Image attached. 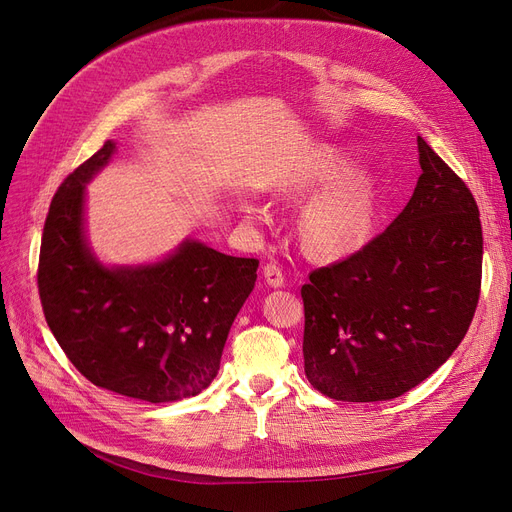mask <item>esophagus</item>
<instances>
[{
  "label": "esophagus",
  "mask_w": 512,
  "mask_h": 512,
  "mask_svg": "<svg viewBox=\"0 0 512 512\" xmlns=\"http://www.w3.org/2000/svg\"><path fill=\"white\" fill-rule=\"evenodd\" d=\"M264 281L269 283L271 287H281L285 283V275L283 269L277 262H269L264 266Z\"/></svg>",
  "instance_id": "obj_1"
}]
</instances>
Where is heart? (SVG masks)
Here are the masks:
<instances>
[{"label":"heart","mask_w":512,"mask_h":512,"mask_svg":"<svg viewBox=\"0 0 512 512\" xmlns=\"http://www.w3.org/2000/svg\"><path fill=\"white\" fill-rule=\"evenodd\" d=\"M350 160L337 148H323L302 160L283 187L287 191H312L331 183L312 198L300 216L304 248L321 258L344 256L369 235L375 212V181L362 170H350Z\"/></svg>","instance_id":"1"}]
</instances>
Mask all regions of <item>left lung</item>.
I'll return each mask as SVG.
<instances>
[{
  "mask_svg": "<svg viewBox=\"0 0 512 512\" xmlns=\"http://www.w3.org/2000/svg\"><path fill=\"white\" fill-rule=\"evenodd\" d=\"M406 208L358 252L308 275L304 371L344 402L417 387L467 335L481 294L483 235L471 189L423 137Z\"/></svg>",
  "mask_w": 512,
  "mask_h": 512,
  "instance_id": "1",
  "label": "left lung"
}]
</instances>
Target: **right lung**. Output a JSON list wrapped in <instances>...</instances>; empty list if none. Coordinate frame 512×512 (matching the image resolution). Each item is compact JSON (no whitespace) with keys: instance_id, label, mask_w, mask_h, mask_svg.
I'll return each mask as SVG.
<instances>
[{"instance_id":"obj_1","label":"right lung","mask_w":512,"mask_h":512,"mask_svg":"<svg viewBox=\"0 0 512 512\" xmlns=\"http://www.w3.org/2000/svg\"><path fill=\"white\" fill-rule=\"evenodd\" d=\"M112 152L106 141L72 170L47 212L37 269L45 321L97 387L152 404L196 396L221 367L258 260L185 241L158 264L104 269L85 246L83 191Z\"/></svg>"}]
</instances>
